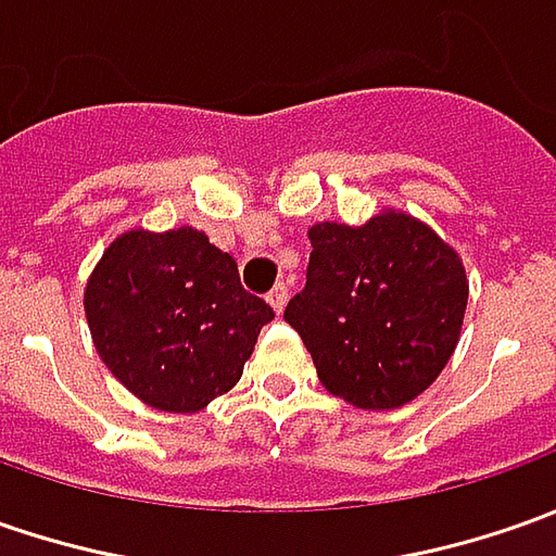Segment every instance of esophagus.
Here are the masks:
<instances>
[{"instance_id": "obj_1", "label": "esophagus", "mask_w": 556, "mask_h": 556, "mask_svg": "<svg viewBox=\"0 0 556 556\" xmlns=\"http://www.w3.org/2000/svg\"><path fill=\"white\" fill-rule=\"evenodd\" d=\"M267 301H270V307H274L277 314H282V307H286V301H289V286H286V282H277V286L267 292Z\"/></svg>"}]
</instances>
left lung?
Returning <instances> with one entry per match:
<instances>
[{
  "instance_id": "obj_1",
  "label": "left lung",
  "mask_w": 556,
  "mask_h": 556,
  "mask_svg": "<svg viewBox=\"0 0 556 556\" xmlns=\"http://www.w3.org/2000/svg\"><path fill=\"white\" fill-rule=\"evenodd\" d=\"M307 282L286 323L323 388L359 409H400L428 391L462 336L468 277L428 224L381 212L363 227H311Z\"/></svg>"
}]
</instances>
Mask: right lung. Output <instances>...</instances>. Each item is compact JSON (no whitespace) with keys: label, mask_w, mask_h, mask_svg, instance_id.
Segmentation results:
<instances>
[{"label":"right lung","mask_w":556,"mask_h":556,"mask_svg":"<svg viewBox=\"0 0 556 556\" xmlns=\"http://www.w3.org/2000/svg\"><path fill=\"white\" fill-rule=\"evenodd\" d=\"M106 369L147 406L200 412L240 381L274 307L242 289L237 261L202 230H128L86 286Z\"/></svg>","instance_id":"right-lung-1"}]
</instances>
